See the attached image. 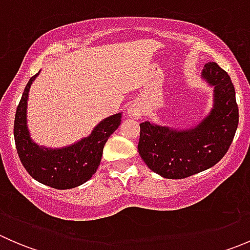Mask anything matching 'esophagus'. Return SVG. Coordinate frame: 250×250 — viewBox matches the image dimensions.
Returning a JSON list of instances; mask_svg holds the SVG:
<instances>
[{
  "label": "esophagus",
  "instance_id": "esophagus-1",
  "mask_svg": "<svg viewBox=\"0 0 250 250\" xmlns=\"http://www.w3.org/2000/svg\"><path fill=\"white\" fill-rule=\"evenodd\" d=\"M127 112H128V116H129V117L138 120V118L143 117L144 112H145V109H144V106L140 104L139 102H134L129 105Z\"/></svg>",
  "mask_w": 250,
  "mask_h": 250
}]
</instances>
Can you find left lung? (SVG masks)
<instances>
[{
  "label": "left lung",
  "instance_id": "1",
  "mask_svg": "<svg viewBox=\"0 0 250 250\" xmlns=\"http://www.w3.org/2000/svg\"><path fill=\"white\" fill-rule=\"evenodd\" d=\"M201 78L213 88V106L190 128L140 123L138 151L152 172L184 179L215 166L225 156L238 125L236 92L216 62L204 65Z\"/></svg>",
  "mask_w": 250,
  "mask_h": 250
}]
</instances>
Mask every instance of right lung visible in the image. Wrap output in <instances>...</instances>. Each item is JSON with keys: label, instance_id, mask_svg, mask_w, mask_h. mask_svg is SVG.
<instances>
[{"label": "right lung", "instance_id": "add662e5", "mask_svg": "<svg viewBox=\"0 0 250 250\" xmlns=\"http://www.w3.org/2000/svg\"><path fill=\"white\" fill-rule=\"evenodd\" d=\"M30 78L17 107L14 118V140L20 161L27 173L43 185L67 190L82 185L97 172L103 148L110 135L121 125L122 112L100 121L88 137L62 147H46L31 139L27 127V100L32 82Z\"/></svg>", "mask_w": 250, "mask_h": 250}]
</instances>
